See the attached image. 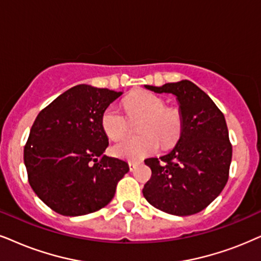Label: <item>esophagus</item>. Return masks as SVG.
<instances>
[{"label": "esophagus", "mask_w": 261, "mask_h": 261, "mask_svg": "<svg viewBox=\"0 0 261 261\" xmlns=\"http://www.w3.org/2000/svg\"><path fill=\"white\" fill-rule=\"evenodd\" d=\"M128 167H130V171H131V172H133V171L136 170L137 163H134V161H130V163H128Z\"/></svg>", "instance_id": "1"}]
</instances>
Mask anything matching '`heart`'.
<instances>
[{"instance_id":"b5f03b06","label":"heart","mask_w":261,"mask_h":261,"mask_svg":"<svg viewBox=\"0 0 261 261\" xmlns=\"http://www.w3.org/2000/svg\"><path fill=\"white\" fill-rule=\"evenodd\" d=\"M130 119L142 118L136 137H128L112 148L115 156L126 160H141L153 154L161 146H173L180 136L183 119L180 112L166 107L165 101L149 91H138L124 102ZM101 125L111 140L118 141L128 133V120L115 106H108L102 113Z\"/></svg>"}]
</instances>
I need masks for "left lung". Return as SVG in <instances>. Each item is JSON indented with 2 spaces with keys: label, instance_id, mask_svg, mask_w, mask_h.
I'll return each instance as SVG.
<instances>
[{
  "label": "left lung",
  "instance_id": "1",
  "mask_svg": "<svg viewBox=\"0 0 261 261\" xmlns=\"http://www.w3.org/2000/svg\"><path fill=\"white\" fill-rule=\"evenodd\" d=\"M144 88L176 96L183 127L169 154L144 160L151 177L144 184L143 196L155 208L173 216L199 213L222 193L229 178L232 147L224 114L187 79Z\"/></svg>",
  "mask_w": 261,
  "mask_h": 261
}]
</instances>
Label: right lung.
I'll use <instances>...</instances> for the list:
<instances>
[{
	"instance_id": "right-lung-1",
	"label": "right lung",
	"mask_w": 261,
	"mask_h": 261,
	"mask_svg": "<svg viewBox=\"0 0 261 261\" xmlns=\"http://www.w3.org/2000/svg\"><path fill=\"white\" fill-rule=\"evenodd\" d=\"M123 91L79 84L39 112L24 148L29 183L62 216H84L107 206L128 165L105 155V110Z\"/></svg>"
}]
</instances>
